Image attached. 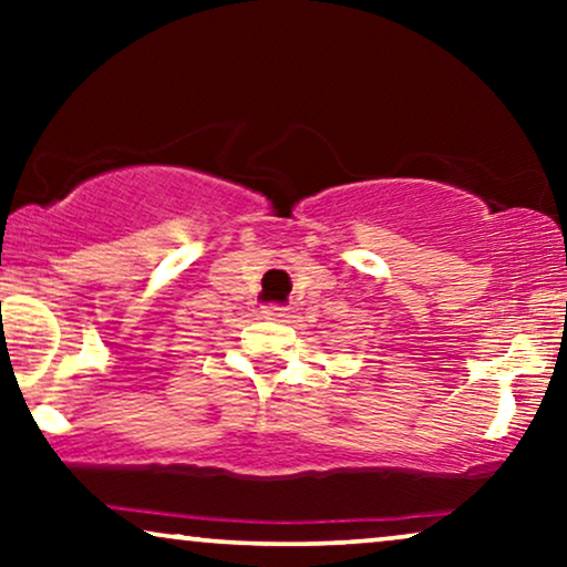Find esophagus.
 <instances>
[{"mask_svg": "<svg viewBox=\"0 0 567 567\" xmlns=\"http://www.w3.org/2000/svg\"><path fill=\"white\" fill-rule=\"evenodd\" d=\"M264 317H266V320L285 322V317H288V309H285V306H264Z\"/></svg>", "mask_w": 567, "mask_h": 567, "instance_id": "obj_1", "label": "esophagus"}]
</instances>
